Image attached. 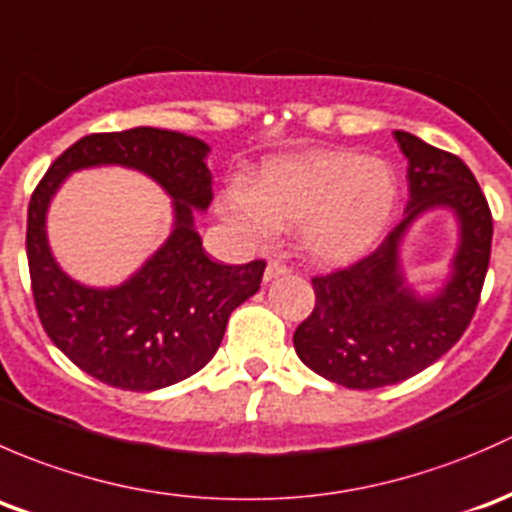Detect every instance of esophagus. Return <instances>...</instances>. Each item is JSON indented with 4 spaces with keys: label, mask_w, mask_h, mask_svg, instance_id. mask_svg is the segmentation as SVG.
<instances>
[{
    "label": "esophagus",
    "mask_w": 512,
    "mask_h": 512,
    "mask_svg": "<svg viewBox=\"0 0 512 512\" xmlns=\"http://www.w3.org/2000/svg\"><path fill=\"white\" fill-rule=\"evenodd\" d=\"M288 271H291V268H288L286 263H281V261H268V266H266V273H263V283H271V281H276V278L286 276Z\"/></svg>",
    "instance_id": "1"
}]
</instances>
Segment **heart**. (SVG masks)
Wrapping results in <instances>:
<instances>
[{
	"instance_id": "1",
	"label": "heart",
	"mask_w": 512,
	"mask_h": 512,
	"mask_svg": "<svg viewBox=\"0 0 512 512\" xmlns=\"http://www.w3.org/2000/svg\"><path fill=\"white\" fill-rule=\"evenodd\" d=\"M397 197V175L384 160L313 150L268 160L254 187L234 182L217 209L249 244H271L283 224H298L305 256L323 266H350L384 239Z\"/></svg>"
}]
</instances>
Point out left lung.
<instances>
[{
    "label": "left lung",
    "instance_id": "8db88e82",
    "mask_svg": "<svg viewBox=\"0 0 512 512\" xmlns=\"http://www.w3.org/2000/svg\"><path fill=\"white\" fill-rule=\"evenodd\" d=\"M394 138L409 160L402 224L372 256L313 278L315 308L293 335L305 367L350 389L404 382L444 357L476 313L491 261V209L473 172L412 133ZM431 211H449L459 239L445 281L419 292L406 278L403 246Z\"/></svg>",
    "mask_w": 512,
    "mask_h": 512
}]
</instances>
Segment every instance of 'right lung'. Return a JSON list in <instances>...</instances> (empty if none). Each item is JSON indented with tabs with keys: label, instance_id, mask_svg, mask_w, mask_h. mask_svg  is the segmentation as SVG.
Instances as JSON below:
<instances>
[{
	"label": "right lung",
	"instance_id": "1",
	"mask_svg": "<svg viewBox=\"0 0 512 512\" xmlns=\"http://www.w3.org/2000/svg\"><path fill=\"white\" fill-rule=\"evenodd\" d=\"M209 145L160 128L86 135L68 147L34 189L26 258L41 325L56 347L100 382L155 392L192 377L219 350L231 310L261 288L266 263L224 266L202 246L194 217L212 204ZM125 166L150 176L173 199L168 239L118 287L68 277L48 244V207L81 169Z\"/></svg>",
	"mask_w": 512,
	"mask_h": 512
}]
</instances>
